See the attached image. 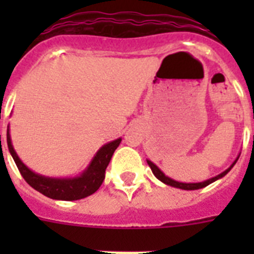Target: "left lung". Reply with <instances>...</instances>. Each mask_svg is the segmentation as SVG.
<instances>
[{
  "instance_id": "obj_1",
  "label": "left lung",
  "mask_w": 254,
  "mask_h": 254,
  "mask_svg": "<svg viewBox=\"0 0 254 254\" xmlns=\"http://www.w3.org/2000/svg\"><path fill=\"white\" fill-rule=\"evenodd\" d=\"M147 163H149V166H150V169H151V171H153V174H154L155 177L158 178L159 181L163 182V183H166V185L173 186V187H177V189H182V190H199V189H203V187H205V186L211 185L212 182L217 181L219 178L224 177L225 174L228 173L229 170L232 169L233 165H235V163H236V162L233 163L232 166L229 167L228 170H225L224 173L219 174L217 177L212 178V179H208V181H205V182H200V183H181V182L174 181V179H170L169 177H166V175H165V174H163L162 171H161V170L158 169V167L155 166V165L153 162H150V161H147Z\"/></svg>"
}]
</instances>
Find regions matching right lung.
Returning a JSON list of instances; mask_svg holds the SVG:
<instances>
[{
    "instance_id": "1",
    "label": "right lung",
    "mask_w": 254,
    "mask_h": 254,
    "mask_svg": "<svg viewBox=\"0 0 254 254\" xmlns=\"http://www.w3.org/2000/svg\"><path fill=\"white\" fill-rule=\"evenodd\" d=\"M6 139H7V147H9L10 154L13 157L14 162L17 165L23 179L34 190L43 193L45 196L58 199V200H79V199L87 197L96 192L104 182L105 170L111 162L112 155L121 142V138H119L113 142L104 145L81 177L75 178V179H51V178L41 177V175L30 171L21 162V159L18 158L17 153L13 149L9 130L6 134Z\"/></svg>"
}]
</instances>
